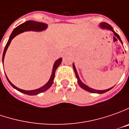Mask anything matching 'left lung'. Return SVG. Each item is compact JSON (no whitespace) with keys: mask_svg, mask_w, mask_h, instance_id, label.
Masks as SVG:
<instances>
[{"mask_svg":"<svg viewBox=\"0 0 129 129\" xmlns=\"http://www.w3.org/2000/svg\"><path fill=\"white\" fill-rule=\"evenodd\" d=\"M101 28H107L110 30H111V31H113L114 35L116 36H117V38H118V40L119 41H121V42L122 43L121 41V38L119 37V36L118 35L114 30L112 28V27L108 23H102L101 24ZM73 69H74V71H75V73H76V78L78 79V85L81 86V88H82L83 89H84V90H86V91H88V92H91V93H106V92H107V91H109V90H111L112 88H109V89H106V90H103V91H99V90H95V89H93V88H89L88 86H87L86 85H85V84H83L82 82H81V81L80 80V78H79V76H78V73H77V71H76V67H75V66L74 64H73Z\"/></svg>","mask_w":129,"mask_h":129,"instance_id":"obj_1","label":"left lung"}]
</instances>
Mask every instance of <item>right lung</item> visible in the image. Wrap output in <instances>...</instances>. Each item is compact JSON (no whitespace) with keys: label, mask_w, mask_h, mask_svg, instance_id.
<instances>
[{"label":"right lung","mask_w":129,"mask_h":129,"mask_svg":"<svg viewBox=\"0 0 129 129\" xmlns=\"http://www.w3.org/2000/svg\"><path fill=\"white\" fill-rule=\"evenodd\" d=\"M46 28L47 24H46V23H39V22H36V21H34V20H28V21L25 22L23 23L20 24V25L17 26L16 28L13 30V31L12 32L11 35V36H10V38H9L8 42H7L6 45L5 49H4V51H3V59H4V56H5L6 52L7 51V48H8V47L9 46L10 43L11 42L12 39L14 38L16 36L18 35V34H20V33H22V32L27 31V30L41 31V30H45ZM61 61H62V58H59L58 60H57L56 62H55V63L53 65L52 74H51V78H50V80L48 81V82L47 83L46 85H44L43 86L41 87V88H38V89H36V90H33V91H25V90H22V89H20V88H17V87L15 86L8 80V78H7L6 76L7 80L8 81V82L10 83V84H11L14 88H16V90H18V91H20L21 93H23L25 94H27V95H37L38 93H43V92H44V91H46V90H48V89L52 86V84H53V79H54V77H55V73H56V69H57V68L59 66V65L60 64Z\"/></svg>","instance_id":"right-lung-1"}]
</instances>
